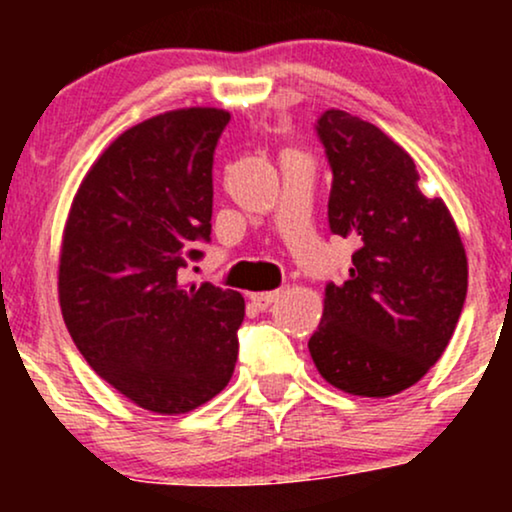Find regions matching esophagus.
<instances>
[{
    "label": "esophagus",
    "mask_w": 512,
    "mask_h": 512,
    "mask_svg": "<svg viewBox=\"0 0 512 512\" xmlns=\"http://www.w3.org/2000/svg\"><path fill=\"white\" fill-rule=\"evenodd\" d=\"M276 298H279V291H267V293H250V301L255 308L260 310H267L269 305H272Z\"/></svg>",
    "instance_id": "1"
}]
</instances>
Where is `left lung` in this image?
<instances>
[{
  "label": "left lung",
  "instance_id": "8db88e82",
  "mask_svg": "<svg viewBox=\"0 0 512 512\" xmlns=\"http://www.w3.org/2000/svg\"><path fill=\"white\" fill-rule=\"evenodd\" d=\"M315 134L332 170L330 231L356 252L342 284L327 281L310 356L349 395H397L443 356L467 298V255L448 207L421 192L411 156L383 129L330 108Z\"/></svg>",
  "mask_w": 512,
  "mask_h": 512
}]
</instances>
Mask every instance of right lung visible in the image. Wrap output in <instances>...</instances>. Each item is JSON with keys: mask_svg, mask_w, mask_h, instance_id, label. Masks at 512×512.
Returning <instances> with one entry per match:
<instances>
[{"mask_svg": "<svg viewBox=\"0 0 512 512\" xmlns=\"http://www.w3.org/2000/svg\"><path fill=\"white\" fill-rule=\"evenodd\" d=\"M231 115L187 108L127 129L76 192L60 257V305L98 375L158 414H185L231 380L245 301L182 286L211 240L214 151Z\"/></svg>", "mask_w": 512, "mask_h": 512, "instance_id": "add662e5", "label": "right lung"}]
</instances>
